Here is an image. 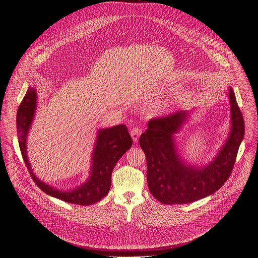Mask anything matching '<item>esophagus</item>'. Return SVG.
Here are the masks:
<instances>
[{"label":"esophagus","mask_w":258,"mask_h":258,"mask_svg":"<svg viewBox=\"0 0 258 258\" xmlns=\"http://www.w3.org/2000/svg\"><path fill=\"white\" fill-rule=\"evenodd\" d=\"M143 133V130L141 127H138V126H135L132 131H131V136L133 138V140L135 142H137L139 140V137L141 136V134Z\"/></svg>","instance_id":"obj_1"}]
</instances>
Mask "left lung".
I'll return each instance as SVG.
<instances>
[{"label": "left lung", "mask_w": 258, "mask_h": 258, "mask_svg": "<svg viewBox=\"0 0 258 258\" xmlns=\"http://www.w3.org/2000/svg\"><path fill=\"white\" fill-rule=\"evenodd\" d=\"M232 130L217 156L204 167L182 162L173 135L186 121L189 111H176L152 118L140 137L147 159V181L151 194L163 204H187L207 197L223 187L232 173L244 137V119L232 88L229 91Z\"/></svg>", "instance_id": "obj_1"}]
</instances>
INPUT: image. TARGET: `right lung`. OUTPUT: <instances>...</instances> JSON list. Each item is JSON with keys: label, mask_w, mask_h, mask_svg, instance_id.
I'll use <instances>...</instances> for the list:
<instances>
[{"label": "right lung", "mask_w": 258, "mask_h": 258, "mask_svg": "<svg viewBox=\"0 0 258 258\" xmlns=\"http://www.w3.org/2000/svg\"><path fill=\"white\" fill-rule=\"evenodd\" d=\"M35 107L36 92L33 88L29 87L18 107L16 125L22 158L35 185L46 194L68 203L86 206L100 201L108 194L111 187V174L115 164L133 144L126 125L119 124L98 131L89 179L79 188L70 191H62L47 185L46 182L36 177L27 158L26 138L33 120Z\"/></svg>", "instance_id": "add662e5"}]
</instances>
